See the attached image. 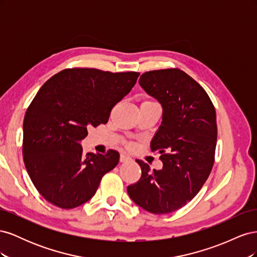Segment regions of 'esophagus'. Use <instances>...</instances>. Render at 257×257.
Instances as JSON below:
<instances>
[{"mask_svg": "<svg viewBox=\"0 0 257 257\" xmlns=\"http://www.w3.org/2000/svg\"><path fill=\"white\" fill-rule=\"evenodd\" d=\"M130 159H131V158L127 157V155H125V154H121V155H120V162H121V163L126 162V161H128Z\"/></svg>", "mask_w": 257, "mask_h": 257, "instance_id": "esophagus-1", "label": "esophagus"}]
</instances>
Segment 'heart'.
Listing matches in <instances>:
<instances>
[{"instance_id":"1","label":"heart","mask_w":257,"mask_h":257,"mask_svg":"<svg viewBox=\"0 0 257 257\" xmlns=\"http://www.w3.org/2000/svg\"><path fill=\"white\" fill-rule=\"evenodd\" d=\"M148 102H149V100H148ZM127 147H128V148H131V147H132V145H131V144H127Z\"/></svg>"}]
</instances>
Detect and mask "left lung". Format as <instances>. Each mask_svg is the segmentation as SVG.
<instances>
[{"mask_svg":"<svg viewBox=\"0 0 257 257\" xmlns=\"http://www.w3.org/2000/svg\"><path fill=\"white\" fill-rule=\"evenodd\" d=\"M139 84L163 107V121L151 142L161 153L163 169L142 168L139 180L127 186L136 205L154 214L170 213L195 197L214 163L216 114L207 92L178 68L143 74Z\"/></svg>","mask_w":257,"mask_h":257,"instance_id":"left-lung-1","label":"left lung"}]
</instances>
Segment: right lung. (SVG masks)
I'll list each match as a JSON object with an SVG mask.
<instances>
[{"mask_svg": "<svg viewBox=\"0 0 257 257\" xmlns=\"http://www.w3.org/2000/svg\"><path fill=\"white\" fill-rule=\"evenodd\" d=\"M138 76L66 68L37 92L23 120L22 154L31 180L50 204L73 209L87 203L103 176L118 165L116 151L84 154L80 142L90 126L108 122Z\"/></svg>", "mask_w": 257, "mask_h": 257, "instance_id": "obj_1", "label": "right lung"}]
</instances>
